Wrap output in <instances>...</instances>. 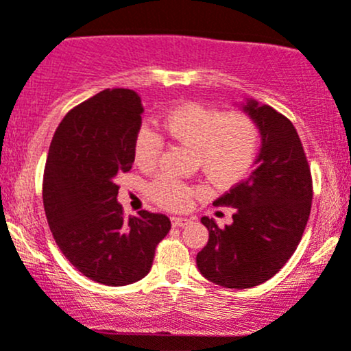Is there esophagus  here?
<instances>
[{"mask_svg": "<svg viewBox=\"0 0 351 351\" xmlns=\"http://www.w3.org/2000/svg\"><path fill=\"white\" fill-rule=\"evenodd\" d=\"M188 223H191V219L182 218V217H173L171 218V225L175 226V228H180V226H186Z\"/></svg>", "mask_w": 351, "mask_h": 351, "instance_id": "obj_1", "label": "esophagus"}]
</instances>
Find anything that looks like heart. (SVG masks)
<instances>
[{
	"instance_id": "b5f03b06",
	"label": "heart",
	"mask_w": 351,
	"mask_h": 351,
	"mask_svg": "<svg viewBox=\"0 0 351 351\" xmlns=\"http://www.w3.org/2000/svg\"><path fill=\"white\" fill-rule=\"evenodd\" d=\"M160 128L175 143L191 148L195 163L208 178L221 188H230L248 176L261 145V130L256 119L245 111H223L202 103H183L168 111ZM165 141L152 126L138 128L133 141L134 163L152 169L160 161ZM202 184L160 175L148 184L153 202L171 211L184 210Z\"/></svg>"
}]
</instances>
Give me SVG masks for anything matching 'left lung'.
<instances>
[{
  "label": "left lung",
  "mask_w": 351,
  "mask_h": 351,
  "mask_svg": "<svg viewBox=\"0 0 351 351\" xmlns=\"http://www.w3.org/2000/svg\"><path fill=\"white\" fill-rule=\"evenodd\" d=\"M243 110L261 130L256 168L213 203L234 208L232 225L219 228L202 218L210 238L196 255L199 273L225 288L256 287L285 267L302 240L313 198L310 165L293 123L253 99Z\"/></svg>",
  "instance_id": "left-lung-1"
}]
</instances>
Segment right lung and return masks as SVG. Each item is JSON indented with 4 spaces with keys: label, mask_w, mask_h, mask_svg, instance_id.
<instances>
[{
    "label": "right lung",
    "mask_w": 351,
    "mask_h": 351,
    "mask_svg": "<svg viewBox=\"0 0 351 351\" xmlns=\"http://www.w3.org/2000/svg\"><path fill=\"white\" fill-rule=\"evenodd\" d=\"M141 113L133 90L95 95L61 119L45 165L43 205L58 248L84 276L108 287L145 278L171 228L167 215L146 210L126 219L117 202L118 176L134 163Z\"/></svg>",
    "instance_id": "1"
}]
</instances>
